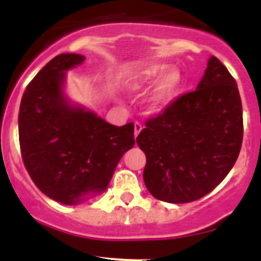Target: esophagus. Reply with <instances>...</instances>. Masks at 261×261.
Wrapping results in <instances>:
<instances>
[{
    "instance_id": "obj_1",
    "label": "esophagus",
    "mask_w": 261,
    "mask_h": 261,
    "mask_svg": "<svg viewBox=\"0 0 261 261\" xmlns=\"http://www.w3.org/2000/svg\"><path fill=\"white\" fill-rule=\"evenodd\" d=\"M142 128H144V126H142V124L140 123V121H136V123H135V136H136V137L138 136V133L141 132Z\"/></svg>"
}]
</instances>
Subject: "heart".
Returning a JSON list of instances; mask_svg holds the SVG:
<instances>
[{
  "mask_svg": "<svg viewBox=\"0 0 261 261\" xmlns=\"http://www.w3.org/2000/svg\"><path fill=\"white\" fill-rule=\"evenodd\" d=\"M161 76L153 91L147 98V105L151 111H158L165 107L177 93L181 84V75L179 70L170 68L166 64H150L142 68L135 75L132 81V89L140 90L150 85L151 82Z\"/></svg>",
  "mask_w": 261,
  "mask_h": 261,
  "instance_id": "1",
  "label": "heart"
}]
</instances>
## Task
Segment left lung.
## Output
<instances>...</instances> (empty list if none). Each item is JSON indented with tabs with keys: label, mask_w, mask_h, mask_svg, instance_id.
<instances>
[{
	"label": "left lung",
	"mask_w": 261,
	"mask_h": 261,
	"mask_svg": "<svg viewBox=\"0 0 261 261\" xmlns=\"http://www.w3.org/2000/svg\"><path fill=\"white\" fill-rule=\"evenodd\" d=\"M243 111L238 86L212 56L195 91L146 120L136 142L146 155L144 181L161 201L186 204L216 188L238 159Z\"/></svg>",
	"instance_id": "8db88e82"
}]
</instances>
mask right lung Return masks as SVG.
<instances>
[{
  "label": "right lung",
  "instance_id": "1",
  "mask_svg": "<svg viewBox=\"0 0 261 261\" xmlns=\"http://www.w3.org/2000/svg\"><path fill=\"white\" fill-rule=\"evenodd\" d=\"M85 59L62 53L50 60L26 87L18 116L27 172L41 192L65 205L105 192L121 156L135 146L133 123L111 125L62 93L65 71Z\"/></svg>",
  "mask_w": 261,
  "mask_h": 261
}]
</instances>
